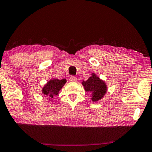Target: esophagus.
<instances>
[{
    "instance_id": "obj_1",
    "label": "esophagus",
    "mask_w": 152,
    "mask_h": 152,
    "mask_svg": "<svg viewBox=\"0 0 152 152\" xmlns=\"http://www.w3.org/2000/svg\"><path fill=\"white\" fill-rule=\"evenodd\" d=\"M69 80L71 81V82H76V81L77 80V78H76V76H70V78H69Z\"/></svg>"
}]
</instances>
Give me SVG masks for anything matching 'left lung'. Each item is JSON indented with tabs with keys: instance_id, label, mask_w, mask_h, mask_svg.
Returning a JSON list of instances; mask_svg holds the SVG:
<instances>
[{
	"instance_id": "8db88e82",
	"label": "left lung",
	"mask_w": 152,
	"mask_h": 152,
	"mask_svg": "<svg viewBox=\"0 0 152 152\" xmlns=\"http://www.w3.org/2000/svg\"><path fill=\"white\" fill-rule=\"evenodd\" d=\"M82 84L85 90L91 94V101L96 102L102 99L107 92V85L103 80L100 79L95 74L91 76L86 81L83 80Z\"/></svg>"
}]
</instances>
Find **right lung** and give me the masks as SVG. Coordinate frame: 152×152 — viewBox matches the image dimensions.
Instances as JSON below:
<instances>
[{
  "label": "right lung",
  "mask_w": 152,
  "mask_h": 152,
  "mask_svg": "<svg viewBox=\"0 0 152 152\" xmlns=\"http://www.w3.org/2000/svg\"><path fill=\"white\" fill-rule=\"evenodd\" d=\"M65 83V79H62V80L57 78L51 79L43 87L42 92L45 96V97L49 98V100L52 99L54 96L58 95Z\"/></svg>",
  "instance_id": "right-lung-1"
}]
</instances>
